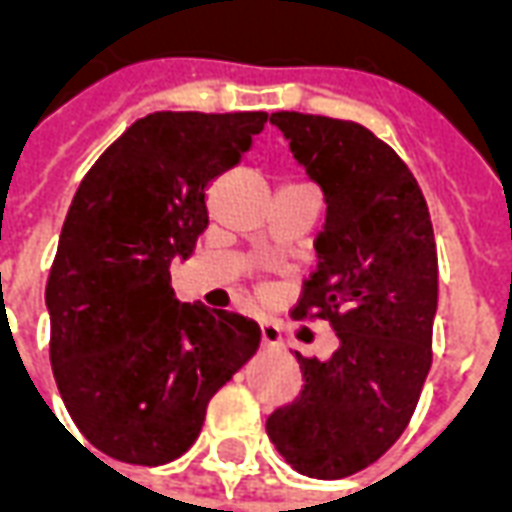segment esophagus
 I'll return each instance as SVG.
<instances>
[{"mask_svg":"<svg viewBox=\"0 0 512 512\" xmlns=\"http://www.w3.org/2000/svg\"><path fill=\"white\" fill-rule=\"evenodd\" d=\"M260 337H263V345L268 348H279L282 345V332L274 321H260Z\"/></svg>","mask_w":512,"mask_h":512,"instance_id":"obj_1","label":"esophagus"}]
</instances>
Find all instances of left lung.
Instances as JSON below:
<instances>
[{
    "label": "left lung",
    "instance_id": "8db88e82",
    "mask_svg": "<svg viewBox=\"0 0 512 512\" xmlns=\"http://www.w3.org/2000/svg\"><path fill=\"white\" fill-rule=\"evenodd\" d=\"M271 123L326 197L318 268L290 315L326 321L340 348L326 362L296 354L301 392L266 430L296 472L340 480L376 463L417 408L433 362L436 238L417 178L370 128L301 112Z\"/></svg>",
    "mask_w": 512,
    "mask_h": 512
}]
</instances>
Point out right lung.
<instances>
[{
	"mask_svg": "<svg viewBox=\"0 0 512 512\" xmlns=\"http://www.w3.org/2000/svg\"><path fill=\"white\" fill-rule=\"evenodd\" d=\"M266 120L153 112L106 147L73 194L46 282L51 370L76 428L115 461L180 458L208 400L260 345L252 318L180 304L169 263L191 255L208 227L211 180L241 161Z\"/></svg>",
	"mask_w": 512,
	"mask_h": 512,
	"instance_id": "add662e5",
	"label": "right lung"
}]
</instances>
